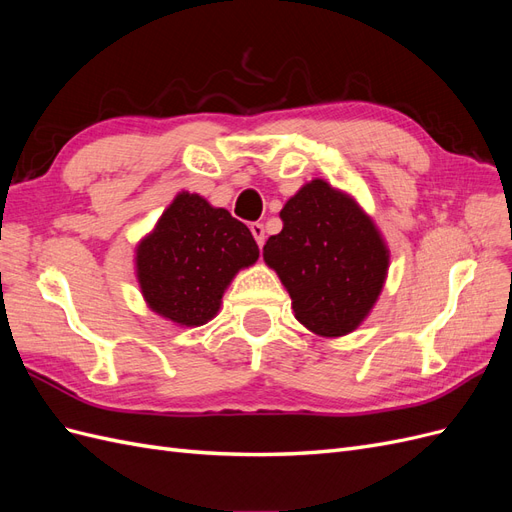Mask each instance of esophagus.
I'll use <instances>...</instances> for the list:
<instances>
[{"label": "esophagus", "instance_id": "1", "mask_svg": "<svg viewBox=\"0 0 512 512\" xmlns=\"http://www.w3.org/2000/svg\"><path fill=\"white\" fill-rule=\"evenodd\" d=\"M250 230H252V235H254L256 243H258V247L265 245V239H267V235H265V224L252 222V224H250Z\"/></svg>", "mask_w": 512, "mask_h": 512}]
</instances>
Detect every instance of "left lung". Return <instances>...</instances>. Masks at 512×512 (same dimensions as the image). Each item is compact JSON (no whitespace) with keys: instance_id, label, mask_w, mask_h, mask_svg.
Instances as JSON below:
<instances>
[{"instance_id":"1","label":"left lung","mask_w":512,"mask_h":512,"mask_svg":"<svg viewBox=\"0 0 512 512\" xmlns=\"http://www.w3.org/2000/svg\"><path fill=\"white\" fill-rule=\"evenodd\" d=\"M284 228L262 256L286 286L294 318L322 337L354 331L374 307L389 250L363 209L314 179L280 211Z\"/></svg>"}]
</instances>
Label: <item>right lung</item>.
I'll return each mask as SVG.
<instances>
[{"label":"right lung","instance_id":"right-lung-1","mask_svg":"<svg viewBox=\"0 0 512 512\" xmlns=\"http://www.w3.org/2000/svg\"><path fill=\"white\" fill-rule=\"evenodd\" d=\"M258 260L250 228L198 194L181 192L136 250V273L153 312L185 327L218 314L239 269Z\"/></svg>","mask_w":512,"mask_h":512}]
</instances>
